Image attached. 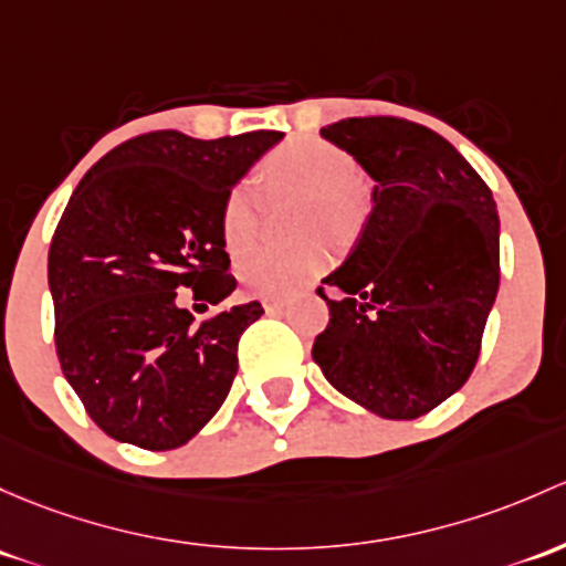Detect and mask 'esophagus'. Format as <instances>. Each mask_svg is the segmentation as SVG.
<instances>
[{
    "label": "esophagus",
    "instance_id": "obj_1",
    "mask_svg": "<svg viewBox=\"0 0 566 566\" xmlns=\"http://www.w3.org/2000/svg\"><path fill=\"white\" fill-rule=\"evenodd\" d=\"M263 308L268 314H276V312H282L284 308V301L282 298H271V295H265L263 298Z\"/></svg>",
    "mask_w": 566,
    "mask_h": 566
}]
</instances>
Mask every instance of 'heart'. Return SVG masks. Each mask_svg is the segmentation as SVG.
I'll return each mask as SVG.
<instances>
[{
  "instance_id": "obj_1",
  "label": "heart",
  "mask_w": 566,
  "mask_h": 566,
  "mask_svg": "<svg viewBox=\"0 0 566 566\" xmlns=\"http://www.w3.org/2000/svg\"><path fill=\"white\" fill-rule=\"evenodd\" d=\"M260 181L271 195H301L298 224L303 233L328 230L349 238L363 219L360 168L344 148L319 138H295L279 146L260 168ZM260 195L252 181L230 189L222 203V238L230 254H241L258 241ZM331 260L325 243L312 241L293 249H254L238 263V279L252 293L287 298L301 293Z\"/></svg>"
}]
</instances>
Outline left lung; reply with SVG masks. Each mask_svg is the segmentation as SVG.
Here are the masks:
<instances>
[{
  "label": "left lung",
  "instance_id": "8db88e82",
  "mask_svg": "<svg viewBox=\"0 0 566 566\" xmlns=\"http://www.w3.org/2000/svg\"><path fill=\"white\" fill-rule=\"evenodd\" d=\"M374 178L371 213L312 358L325 379L388 420H415L472 374L499 293V213L488 184L442 135L396 116L319 129Z\"/></svg>",
  "mask_w": 566,
  "mask_h": 566
}]
</instances>
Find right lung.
<instances>
[{"instance_id":"obj_1","label":"right lung","mask_w":566,"mask_h":566,"mask_svg":"<svg viewBox=\"0 0 566 566\" xmlns=\"http://www.w3.org/2000/svg\"><path fill=\"white\" fill-rule=\"evenodd\" d=\"M284 133L198 140L159 129L105 154L48 249L56 355L88 418L143 450L187 444L228 398L258 301L195 325L184 298L235 290L222 203Z\"/></svg>"}]
</instances>
